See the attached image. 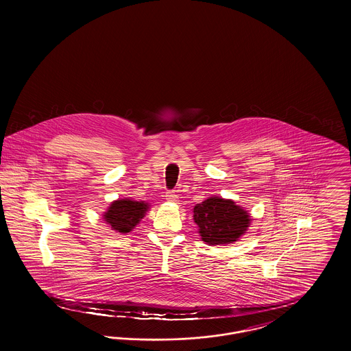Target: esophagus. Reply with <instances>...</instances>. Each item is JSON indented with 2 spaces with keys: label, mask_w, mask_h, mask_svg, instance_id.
I'll use <instances>...</instances> for the list:
<instances>
[{
  "label": "esophagus",
  "mask_w": 351,
  "mask_h": 351,
  "mask_svg": "<svg viewBox=\"0 0 351 351\" xmlns=\"http://www.w3.org/2000/svg\"><path fill=\"white\" fill-rule=\"evenodd\" d=\"M166 199L168 201H176L179 199V196H178V193L175 191H167L166 192Z\"/></svg>",
  "instance_id": "1"
}]
</instances>
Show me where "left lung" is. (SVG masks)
I'll use <instances>...</instances> for the list:
<instances>
[{
	"label": "left lung",
	"instance_id": "left-lung-1",
	"mask_svg": "<svg viewBox=\"0 0 351 351\" xmlns=\"http://www.w3.org/2000/svg\"><path fill=\"white\" fill-rule=\"evenodd\" d=\"M250 216L232 200L209 197L193 208L201 239L208 245L233 243L250 225Z\"/></svg>",
	"mask_w": 351,
	"mask_h": 351
}]
</instances>
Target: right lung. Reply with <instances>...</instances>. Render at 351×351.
Here are the masks:
<instances>
[{
  "label": "right lung",
  "instance_id": "right-lung-1",
  "mask_svg": "<svg viewBox=\"0 0 351 351\" xmlns=\"http://www.w3.org/2000/svg\"><path fill=\"white\" fill-rule=\"evenodd\" d=\"M147 204L143 201L117 200L112 202L109 210L105 213V221L113 230L119 233H129L139 219L145 216Z\"/></svg>",
  "mask_w": 351,
  "mask_h": 351
}]
</instances>
